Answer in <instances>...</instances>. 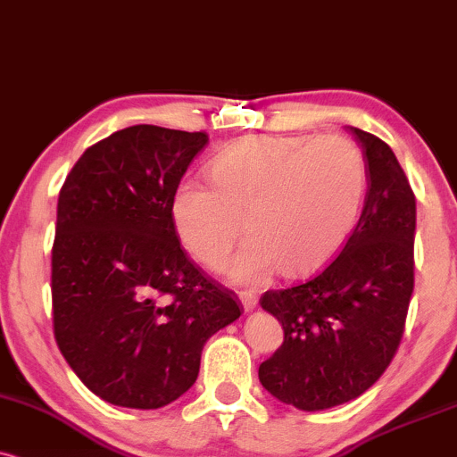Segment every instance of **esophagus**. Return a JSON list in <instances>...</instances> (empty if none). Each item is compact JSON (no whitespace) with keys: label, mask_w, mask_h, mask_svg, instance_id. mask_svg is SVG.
I'll list each match as a JSON object with an SVG mask.
<instances>
[{"label":"esophagus","mask_w":457,"mask_h":457,"mask_svg":"<svg viewBox=\"0 0 457 457\" xmlns=\"http://www.w3.org/2000/svg\"><path fill=\"white\" fill-rule=\"evenodd\" d=\"M239 298H241V303H244L245 312H252V309H256V305H258V296L254 295V292H247V290L239 292Z\"/></svg>","instance_id":"1"}]
</instances>
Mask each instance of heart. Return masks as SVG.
I'll return each mask as SVG.
<instances>
[{"label": "heart", "instance_id": "obj_1", "mask_svg": "<svg viewBox=\"0 0 457 457\" xmlns=\"http://www.w3.org/2000/svg\"><path fill=\"white\" fill-rule=\"evenodd\" d=\"M207 176L212 188L173 190V230L195 261L222 271L244 220L250 241L230 275L245 286L324 267L356 227L369 182L362 152L343 135H252L220 152Z\"/></svg>", "mask_w": 457, "mask_h": 457}]
</instances>
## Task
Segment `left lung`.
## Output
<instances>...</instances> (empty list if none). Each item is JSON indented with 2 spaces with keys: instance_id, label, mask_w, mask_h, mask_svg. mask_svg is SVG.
Here are the masks:
<instances>
[{
  "instance_id": "1",
  "label": "left lung",
  "mask_w": 457,
  "mask_h": 457,
  "mask_svg": "<svg viewBox=\"0 0 457 457\" xmlns=\"http://www.w3.org/2000/svg\"><path fill=\"white\" fill-rule=\"evenodd\" d=\"M369 173L364 210L341 254L305 284L269 290L262 309L284 343L258 369L262 387L303 411L364 394L401 345L413 295L415 195L390 145L353 129Z\"/></svg>"
}]
</instances>
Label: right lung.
I'll list each match as a JSON object with an SVG mask.
<instances>
[{
	"mask_svg": "<svg viewBox=\"0 0 457 457\" xmlns=\"http://www.w3.org/2000/svg\"><path fill=\"white\" fill-rule=\"evenodd\" d=\"M205 133L135 125L84 150L61 186L53 330L73 373L118 407L161 409L196 381L233 290L186 254L169 203Z\"/></svg>",
	"mask_w": 457,
	"mask_h": 457,
	"instance_id": "add662e5",
	"label": "right lung"
}]
</instances>
